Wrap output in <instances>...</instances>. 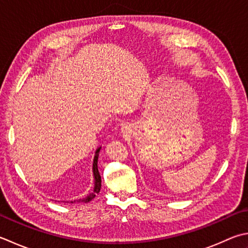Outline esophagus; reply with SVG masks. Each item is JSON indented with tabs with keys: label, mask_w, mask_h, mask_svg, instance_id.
Wrapping results in <instances>:
<instances>
[{
	"label": "esophagus",
	"mask_w": 248,
	"mask_h": 248,
	"mask_svg": "<svg viewBox=\"0 0 248 248\" xmlns=\"http://www.w3.org/2000/svg\"><path fill=\"white\" fill-rule=\"evenodd\" d=\"M129 131H130V128L128 127V125L127 124H124V125H123V128H121V132H123L124 134L125 133V134H127V133H129Z\"/></svg>",
	"instance_id": "1"
}]
</instances>
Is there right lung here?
I'll use <instances>...</instances> for the list:
<instances>
[{"mask_svg": "<svg viewBox=\"0 0 248 248\" xmlns=\"http://www.w3.org/2000/svg\"><path fill=\"white\" fill-rule=\"evenodd\" d=\"M101 148H98L95 152V156L93 159V175H94V189H93V192L90 193V195L84 198V199H79V200H76V201H71V203L73 202H85V203H88L90 202L92 199L95 197V195H98L101 190V175L99 173V170H98V158H99V153H100Z\"/></svg>", "mask_w": 248, "mask_h": 248, "instance_id": "1", "label": "right lung"}]
</instances>
